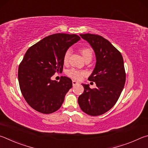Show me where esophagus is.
<instances>
[{"instance_id": "obj_1", "label": "esophagus", "mask_w": 148, "mask_h": 148, "mask_svg": "<svg viewBox=\"0 0 148 148\" xmlns=\"http://www.w3.org/2000/svg\"><path fill=\"white\" fill-rule=\"evenodd\" d=\"M72 84H73V86H75L77 84H79V82L76 81H73Z\"/></svg>"}]
</instances>
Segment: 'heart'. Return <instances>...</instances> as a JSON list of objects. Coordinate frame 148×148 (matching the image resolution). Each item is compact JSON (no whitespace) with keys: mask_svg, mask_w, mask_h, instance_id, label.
<instances>
[{"mask_svg":"<svg viewBox=\"0 0 148 148\" xmlns=\"http://www.w3.org/2000/svg\"><path fill=\"white\" fill-rule=\"evenodd\" d=\"M81 52L84 59H86L88 58H92V51L90 49L83 48L81 49ZM70 55H71V50L67 49L64 56V64H67L68 62ZM67 75L70 77L75 80H81L86 75V72L84 71H79V70L75 69H71L67 72Z\"/></svg>","mask_w":148,"mask_h":148,"instance_id":"heart-1","label":"heart"}]
</instances>
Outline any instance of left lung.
I'll use <instances>...</instances> for the list:
<instances>
[{
  "instance_id": "obj_1",
  "label": "left lung",
  "mask_w": 148,
  "mask_h": 148,
  "mask_svg": "<svg viewBox=\"0 0 148 148\" xmlns=\"http://www.w3.org/2000/svg\"><path fill=\"white\" fill-rule=\"evenodd\" d=\"M80 36L95 52L96 64L88 80L95 82L97 87L91 89L89 84H82L84 90L78 103L87 114L99 116L113 107L123 89L126 79L123 59L120 52L102 36L92 34Z\"/></svg>"
}]
</instances>
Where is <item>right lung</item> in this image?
<instances>
[{
	"label": "right lung",
	"mask_w": 148,
	"mask_h": 148,
	"mask_svg": "<svg viewBox=\"0 0 148 148\" xmlns=\"http://www.w3.org/2000/svg\"><path fill=\"white\" fill-rule=\"evenodd\" d=\"M80 40L76 34H54L26 52L19 66L18 79L23 96L38 112L51 114L61 107L65 95L72 88V81L62 77L57 82L51 77L62 71L65 53Z\"/></svg>",
	"instance_id": "add662e5"
}]
</instances>
